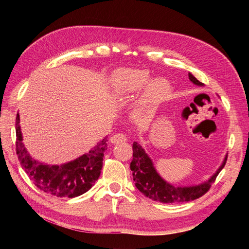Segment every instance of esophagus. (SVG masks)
I'll return each instance as SVG.
<instances>
[{"label": "esophagus", "mask_w": 249, "mask_h": 249, "mask_svg": "<svg viewBox=\"0 0 249 249\" xmlns=\"http://www.w3.org/2000/svg\"><path fill=\"white\" fill-rule=\"evenodd\" d=\"M126 140H127L126 135H124L123 133H118V134L113 135V136L110 138L111 143H114V144H118V143L125 142Z\"/></svg>", "instance_id": "obj_1"}]
</instances>
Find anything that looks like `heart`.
<instances>
[{
    "label": "heart",
    "instance_id": "1",
    "mask_svg": "<svg viewBox=\"0 0 249 249\" xmlns=\"http://www.w3.org/2000/svg\"><path fill=\"white\" fill-rule=\"evenodd\" d=\"M149 80V73L145 71H123L114 77L115 88L119 92H134L141 89ZM168 82L163 78H158L150 82L144 99L141 101L139 110L142 111L150 102L159 99L167 92Z\"/></svg>",
    "mask_w": 249,
    "mask_h": 249
}]
</instances>
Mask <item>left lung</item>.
Segmentation results:
<instances>
[{"label":"left lung","instance_id":"left-lung-1","mask_svg":"<svg viewBox=\"0 0 249 249\" xmlns=\"http://www.w3.org/2000/svg\"><path fill=\"white\" fill-rule=\"evenodd\" d=\"M189 79L195 85L202 86L193 74L189 72ZM228 156H225L221 166L217 169L214 175L211 177L207 182L189 186V187H177L173 186L166 180H164L159 173L154 167L153 161L145 153V150L138 142L133 143V160L131 162V170L133 171V179L135 180V186L137 189L146 197L164 203H175V202H186L199 198L203 194H206L211 188L217 176L219 175L221 169L227 163Z\"/></svg>","mask_w":249,"mask_h":249}]
</instances>
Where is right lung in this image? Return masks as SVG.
<instances>
[{"instance_id": "obj_1", "label": "right lung", "mask_w": 249, "mask_h": 249, "mask_svg": "<svg viewBox=\"0 0 249 249\" xmlns=\"http://www.w3.org/2000/svg\"><path fill=\"white\" fill-rule=\"evenodd\" d=\"M17 155L30 179L38 189L57 197H77L87 192L99 178L107 137L78 159L62 165H47L34 160L22 143L19 114H17Z\"/></svg>"}]
</instances>
